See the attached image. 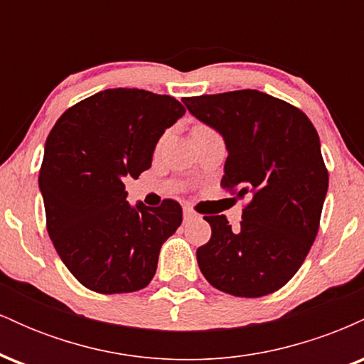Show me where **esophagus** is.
Masks as SVG:
<instances>
[{"label": "esophagus", "instance_id": "1", "mask_svg": "<svg viewBox=\"0 0 364 364\" xmlns=\"http://www.w3.org/2000/svg\"><path fill=\"white\" fill-rule=\"evenodd\" d=\"M183 217H185V220H191L196 217V212L193 210V208L185 207V210H183Z\"/></svg>", "mask_w": 364, "mask_h": 364}]
</instances>
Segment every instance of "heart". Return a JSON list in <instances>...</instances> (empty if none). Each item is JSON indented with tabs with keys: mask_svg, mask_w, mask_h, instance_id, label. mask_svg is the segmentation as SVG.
<instances>
[{
	"mask_svg": "<svg viewBox=\"0 0 364 364\" xmlns=\"http://www.w3.org/2000/svg\"><path fill=\"white\" fill-rule=\"evenodd\" d=\"M195 129H208L207 127H202V124H198V127H195Z\"/></svg>",
	"mask_w": 364,
	"mask_h": 364,
	"instance_id": "b5f03b06",
	"label": "heart"
}]
</instances>
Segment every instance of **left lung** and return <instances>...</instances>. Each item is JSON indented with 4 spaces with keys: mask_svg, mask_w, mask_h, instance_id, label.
Instances as JSON below:
<instances>
[{
    "mask_svg": "<svg viewBox=\"0 0 364 364\" xmlns=\"http://www.w3.org/2000/svg\"><path fill=\"white\" fill-rule=\"evenodd\" d=\"M186 109L223 135L220 186L250 196L240 228L205 215L212 236L196 260L215 289L260 298L291 281L318 232L328 173L315 127L301 109L260 90L183 99Z\"/></svg>",
    "mask_w": 364,
    "mask_h": 364,
    "instance_id": "left-lung-1",
    "label": "left lung"
}]
</instances>
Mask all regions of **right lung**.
Wrapping results in <instances>:
<instances>
[{"mask_svg":"<svg viewBox=\"0 0 364 364\" xmlns=\"http://www.w3.org/2000/svg\"><path fill=\"white\" fill-rule=\"evenodd\" d=\"M171 95L107 89L66 109L48 140L39 173L54 248L82 286L101 294L144 289L161 246L181 225L176 200L128 203L124 179L152 166L156 144L185 114Z\"/></svg>","mask_w":364,"mask_h":364,"instance_id":"add662e5","label":"right lung"}]
</instances>
